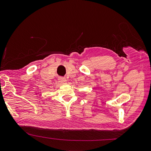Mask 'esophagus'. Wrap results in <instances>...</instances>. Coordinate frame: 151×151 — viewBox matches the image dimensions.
I'll return each instance as SVG.
<instances>
[{
  "mask_svg": "<svg viewBox=\"0 0 151 151\" xmlns=\"http://www.w3.org/2000/svg\"><path fill=\"white\" fill-rule=\"evenodd\" d=\"M59 82L61 83H62V84H65V83H66V78H63V77H60L59 78Z\"/></svg>",
  "mask_w": 151,
  "mask_h": 151,
  "instance_id": "34e87169",
  "label": "esophagus"
}]
</instances>
